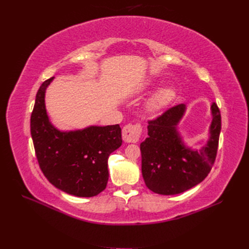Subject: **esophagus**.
Listing matches in <instances>:
<instances>
[{
	"label": "esophagus",
	"instance_id": "obj_1",
	"mask_svg": "<svg viewBox=\"0 0 249 249\" xmlns=\"http://www.w3.org/2000/svg\"><path fill=\"white\" fill-rule=\"evenodd\" d=\"M142 127L140 124H126L123 129V140L126 143L137 142L140 138Z\"/></svg>",
	"mask_w": 249,
	"mask_h": 249
}]
</instances>
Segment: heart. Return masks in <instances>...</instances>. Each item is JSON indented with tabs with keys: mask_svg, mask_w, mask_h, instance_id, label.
Wrapping results in <instances>:
<instances>
[{
	"mask_svg": "<svg viewBox=\"0 0 249 249\" xmlns=\"http://www.w3.org/2000/svg\"><path fill=\"white\" fill-rule=\"evenodd\" d=\"M177 90L172 85H164L159 88L147 102L146 109L149 113H157L176 100Z\"/></svg>",
	"mask_w": 249,
	"mask_h": 249,
	"instance_id": "obj_1",
	"label": "heart"
}]
</instances>
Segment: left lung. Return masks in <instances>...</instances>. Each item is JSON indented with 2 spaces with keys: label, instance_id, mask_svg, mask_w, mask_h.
<instances>
[{
  "label": "left lung",
  "instance_id": "8db88e82",
  "mask_svg": "<svg viewBox=\"0 0 249 249\" xmlns=\"http://www.w3.org/2000/svg\"><path fill=\"white\" fill-rule=\"evenodd\" d=\"M186 105L172 107L148 122V137L140 144L141 170L149 190L175 195L201 183L212 168L221 130L217 105H211L212 123L207 143L199 149L188 146L178 125L186 113Z\"/></svg>",
  "mask_w": 249,
  "mask_h": 249
}]
</instances>
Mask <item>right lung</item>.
<instances>
[{"mask_svg": "<svg viewBox=\"0 0 249 249\" xmlns=\"http://www.w3.org/2000/svg\"><path fill=\"white\" fill-rule=\"evenodd\" d=\"M53 80L39 87L31 115L37 160L44 177L59 190L79 197L95 196L107 186L108 158L122 145V129L119 124L57 129L49 118L44 100Z\"/></svg>", "mask_w": 249, "mask_h": 249, "instance_id": "1", "label": "right lung"}]
</instances>
